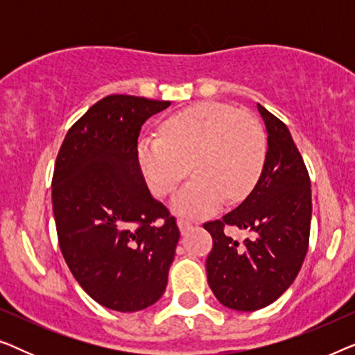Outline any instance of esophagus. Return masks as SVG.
Instances as JSON below:
<instances>
[{"label":"esophagus","instance_id":"1","mask_svg":"<svg viewBox=\"0 0 355 355\" xmlns=\"http://www.w3.org/2000/svg\"><path fill=\"white\" fill-rule=\"evenodd\" d=\"M178 226H179V230H181V232H186L192 227V223L187 221V220H182V218H179Z\"/></svg>","mask_w":355,"mask_h":355}]
</instances>
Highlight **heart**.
<instances>
[{"mask_svg": "<svg viewBox=\"0 0 355 355\" xmlns=\"http://www.w3.org/2000/svg\"><path fill=\"white\" fill-rule=\"evenodd\" d=\"M139 164L150 191L166 196L193 176L173 197L179 215L202 218L227 200L244 198L255 186L266 157L259 121L230 105L200 101L169 116L163 135L148 134L137 147Z\"/></svg>", "mask_w": 355, "mask_h": 355, "instance_id": "1", "label": "heart"}]
</instances>
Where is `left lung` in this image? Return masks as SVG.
<instances>
[{"label":"left lung","instance_id":"8db88e82","mask_svg":"<svg viewBox=\"0 0 355 355\" xmlns=\"http://www.w3.org/2000/svg\"><path fill=\"white\" fill-rule=\"evenodd\" d=\"M266 132L260 178L241 205L208 221L213 237L207 278L227 309L254 312L273 304L294 283L309 249L312 192L304 159L284 123L257 103ZM237 225L254 234L242 245L224 234Z\"/></svg>","mask_w":355,"mask_h":355}]
</instances>
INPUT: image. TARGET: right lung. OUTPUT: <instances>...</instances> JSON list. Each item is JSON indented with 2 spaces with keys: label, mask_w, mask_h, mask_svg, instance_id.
Wrapping results in <instances>:
<instances>
[{
  "label": "right lung",
  "mask_w": 355,
  "mask_h": 355,
  "mask_svg": "<svg viewBox=\"0 0 355 355\" xmlns=\"http://www.w3.org/2000/svg\"><path fill=\"white\" fill-rule=\"evenodd\" d=\"M171 101L110 95L66 134L51 184L58 241L82 289L106 309L137 312L168 284L176 218L155 200L139 166L145 121Z\"/></svg>",
  "instance_id": "obj_1"
}]
</instances>
